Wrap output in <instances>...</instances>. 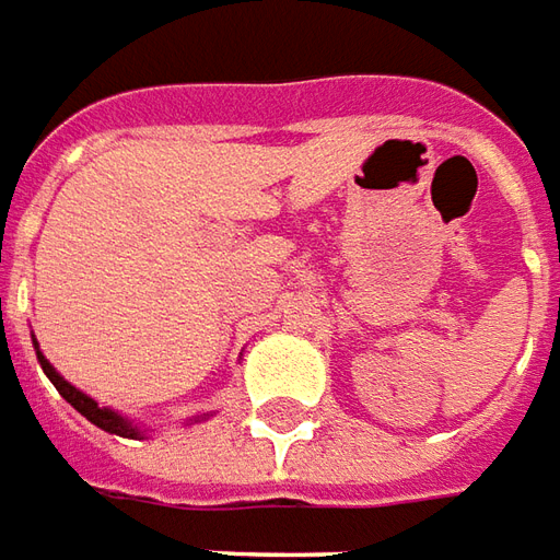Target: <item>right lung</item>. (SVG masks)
<instances>
[{
  "label": "right lung",
  "instance_id": "right-lung-1",
  "mask_svg": "<svg viewBox=\"0 0 560 560\" xmlns=\"http://www.w3.org/2000/svg\"><path fill=\"white\" fill-rule=\"evenodd\" d=\"M33 347H35V355H38V364H42V371L47 374V380L57 386V392L62 395V398L69 400L71 407L78 410L81 416H86L90 422L96 428H102V431H108V434H117V438H132V440H144L147 431L141 425H135L129 416L117 413V410H110V407H102L98 400H93L90 395H83L81 388H74L66 380V376L59 374L54 364L47 362L45 352H42V347H38V340H35L33 335ZM208 416L213 413H201V416H192V419H186V425H192V422H201V419H208Z\"/></svg>",
  "mask_w": 560,
  "mask_h": 560
}]
</instances>
